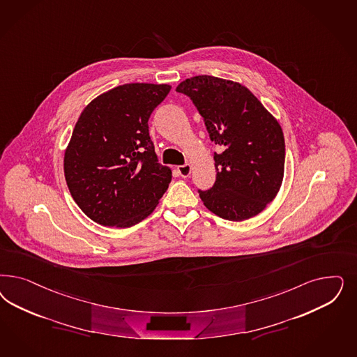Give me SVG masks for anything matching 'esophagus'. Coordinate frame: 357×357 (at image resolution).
Instances as JSON below:
<instances>
[{"label": "esophagus", "mask_w": 357, "mask_h": 357, "mask_svg": "<svg viewBox=\"0 0 357 357\" xmlns=\"http://www.w3.org/2000/svg\"><path fill=\"white\" fill-rule=\"evenodd\" d=\"M177 171H178V173H180V176H181V177L186 178V177H189V176H190V172H192V167H190L189 164H184V165H180V167L177 168Z\"/></svg>", "instance_id": "34e87169"}]
</instances>
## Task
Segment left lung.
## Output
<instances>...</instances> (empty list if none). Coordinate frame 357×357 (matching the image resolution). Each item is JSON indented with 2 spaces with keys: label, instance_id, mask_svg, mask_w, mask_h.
Returning <instances> with one entry per match:
<instances>
[{
  "label": "left lung",
  "instance_id": "1",
  "mask_svg": "<svg viewBox=\"0 0 357 357\" xmlns=\"http://www.w3.org/2000/svg\"><path fill=\"white\" fill-rule=\"evenodd\" d=\"M176 92L188 96L204 118L214 152L217 177L198 190L204 205L220 218L241 222L261 213L284 177L285 140L281 126L261 102L234 81L195 76Z\"/></svg>",
  "mask_w": 357,
  "mask_h": 357
}]
</instances>
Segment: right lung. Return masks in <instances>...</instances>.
Masks as SVG:
<instances>
[{
	"label": "right lung",
	"instance_id": "1",
	"mask_svg": "<svg viewBox=\"0 0 357 357\" xmlns=\"http://www.w3.org/2000/svg\"><path fill=\"white\" fill-rule=\"evenodd\" d=\"M167 84H125L88 105L64 156L70 196L107 227L127 229L149 217L167 192L172 172L158 160L149 131Z\"/></svg>",
	"mask_w": 357,
	"mask_h": 357
}]
</instances>
